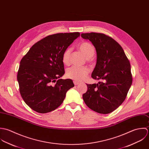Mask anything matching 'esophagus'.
<instances>
[{
    "instance_id": "1",
    "label": "esophagus",
    "mask_w": 149,
    "mask_h": 149,
    "mask_svg": "<svg viewBox=\"0 0 149 149\" xmlns=\"http://www.w3.org/2000/svg\"><path fill=\"white\" fill-rule=\"evenodd\" d=\"M74 84L75 85H78L79 84V82H78L77 81H74Z\"/></svg>"
}]
</instances>
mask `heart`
I'll return each instance as SVG.
<instances>
[{"mask_svg": "<svg viewBox=\"0 0 149 149\" xmlns=\"http://www.w3.org/2000/svg\"><path fill=\"white\" fill-rule=\"evenodd\" d=\"M78 50L82 53L84 56L88 60L92 58L95 54L94 47L88 42H83L78 47ZM71 49L67 48L63 52L62 56V61L65 65H69L70 63V56ZM89 70L86 67H79L72 66L68 68L66 71V75L68 78L77 81H80L85 79L88 75Z\"/></svg>", "mask_w": 149, "mask_h": 149, "instance_id": "1", "label": "heart"}]
</instances>
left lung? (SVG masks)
Here are the masks:
<instances>
[{
	"mask_svg": "<svg viewBox=\"0 0 149 149\" xmlns=\"http://www.w3.org/2000/svg\"><path fill=\"white\" fill-rule=\"evenodd\" d=\"M81 37L90 41L96 50L97 63L91 77L102 81L86 84L84 101L97 113H109L123 102L132 85L130 61L122 47L112 38L97 33H82Z\"/></svg>",
	"mask_w": 149,
	"mask_h": 149,
	"instance_id": "obj_1",
	"label": "left lung"
}]
</instances>
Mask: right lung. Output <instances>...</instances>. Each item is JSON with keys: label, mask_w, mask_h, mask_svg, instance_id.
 Returning <instances> with one entry per match:
<instances>
[{"label": "right lung", "mask_w": 149, "mask_h": 149, "mask_svg": "<svg viewBox=\"0 0 149 149\" xmlns=\"http://www.w3.org/2000/svg\"><path fill=\"white\" fill-rule=\"evenodd\" d=\"M79 36L78 32L48 36L34 44L21 60L17 74L19 91L33 111H54L74 86L72 79L59 78L65 72L63 52Z\"/></svg>", "instance_id": "add662e5"}]
</instances>
